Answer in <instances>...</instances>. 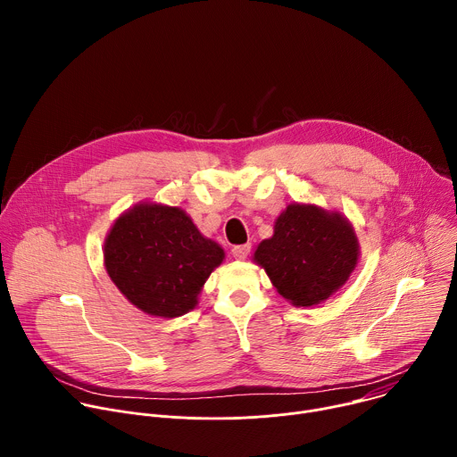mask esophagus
Masks as SVG:
<instances>
[{
  "label": "esophagus",
  "instance_id": "esophagus-1",
  "mask_svg": "<svg viewBox=\"0 0 457 457\" xmlns=\"http://www.w3.org/2000/svg\"><path fill=\"white\" fill-rule=\"evenodd\" d=\"M249 249H251V245H249V244L235 245V247L231 249V254H233L237 260H245V258H247V254H249Z\"/></svg>",
  "mask_w": 457,
  "mask_h": 457
}]
</instances>
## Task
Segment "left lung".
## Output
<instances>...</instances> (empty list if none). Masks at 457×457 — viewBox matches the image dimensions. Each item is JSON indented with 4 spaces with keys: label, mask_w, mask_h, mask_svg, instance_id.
I'll use <instances>...</instances> for the list:
<instances>
[{
    "label": "left lung",
    "mask_w": 457,
    "mask_h": 457,
    "mask_svg": "<svg viewBox=\"0 0 457 457\" xmlns=\"http://www.w3.org/2000/svg\"><path fill=\"white\" fill-rule=\"evenodd\" d=\"M354 226L340 212L289 204L275 220L273 237L260 242L253 262L295 307H312L345 286L360 260Z\"/></svg>",
    "instance_id": "obj_1"
}]
</instances>
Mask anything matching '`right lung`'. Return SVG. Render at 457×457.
Returning a JSON list of instances; mask_svg holds the SVG:
<instances>
[{
  "instance_id": "add662e5",
  "label": "right lung",
  "mask_w": 457,
  "mask_h": 457,
  "mask_svg": "<svg viewBox=\"0 0 457 457\" xmlns=\"http://www.w3.org/2000/svg\"><path fill=\"white\" fill-rule=\"evenodd\" d=\"M103 256L108 277L129 303L150 316L177 318L199 303L226 253L179 206L139 203L113 220Z\"/></svg>"
}]
</instances>
